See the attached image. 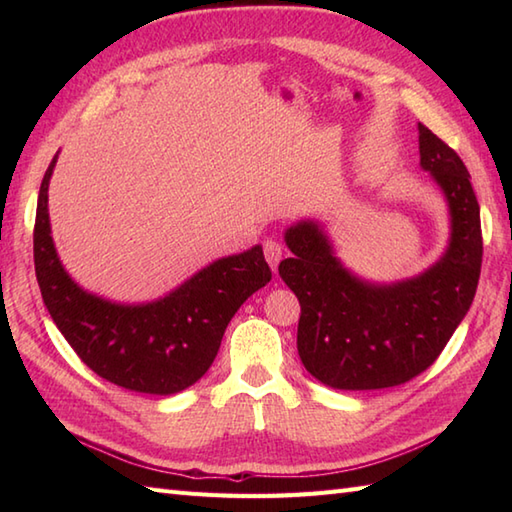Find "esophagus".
Segmentation results:
<instances>
[{"label": "esophagus", "mask_w": 512, "mask_h": 512, "mask_svg": "<svg viewBox=\"0 0 512 512\" xmlns=\"http://www.w3.org/2000/svg\"><path fill=\"white\" fill-rule=\"evenodd\" d=\"M264 255H266V262L270 264V268L277 273V266L281 262V257H284V246H281V242H277V239L270 237L264 242Z\"/></svg>", "instance_id": "1"}]
</instances>
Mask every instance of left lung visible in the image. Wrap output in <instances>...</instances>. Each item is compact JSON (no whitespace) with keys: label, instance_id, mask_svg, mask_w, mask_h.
<instances>
[{"label":"left lung","instance_id":"1","mask_svg":"<svg viewBox=\"0 0 512 512\" xmlns=\"http://www.w3.org/2000/svg\"><path fill=\"white\" fill-rule=\"evenodd\" d=\"M420 129V165L447 195L451 244L427 273L372 286L341 266L314 222L286 231L292 257L279 275L301 306L297 350L303 367L334 389H383L431 367L469 312L482 270L480 204L460 156Z\"/></svg>","mask_w":512,"mask_h":512}]
</instances>
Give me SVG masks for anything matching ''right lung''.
Here are the masks:
<instances>
[{
	"instance_id": "1",
	"label": "right lung",
	"mask_w": 512,
	"mask_h": 512,
	"mask_svg": "<svg viewBox=\"0 0 512 512\" xmlns=\"http://www.w3.org/2000/svg\"><path fill=\"white\" fill-rule=\"evenodd\" d=\"M41 180L35 233V273L43 303L76 356L110 383L169 396L191 387L215 361L228 321L239 306L264 288L273 273L262 246L217 259L145 306H118L88 295L65 273L50 237L48 182Z\"/></svg>"
}]
</instances>
